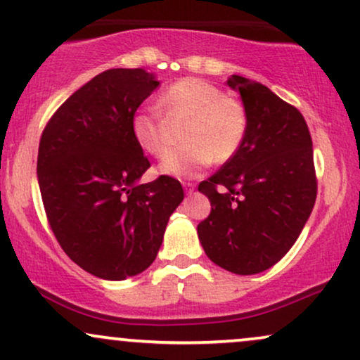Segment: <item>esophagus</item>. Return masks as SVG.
<instances>
[{"label": "esophagus", "instance_id": "obj_1", "mask_svg": "<svg viewBox=\"0 0 360 360\" xmlns=\"http://www.w3.org/2000/svg\"><path fill=\"white\" fill-rule=\"evenodd\" d=\"M184 188H185V192L187 193H192L193 192V184H190V181H184Z\"/></svg>", "mask_w": 360, "mask_h": 360}]
</instances>
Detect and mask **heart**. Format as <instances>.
I'll list each match as a JSON object with an SVG mask.
<instances>
[{
	"mask_svg": "<svg viewBox=\"0 0 360 360\" xmlns=\"http://www.w3.org/2000/svg\"><path fill=\"white\" fill-rule=\"evenodd\" d=\"M170 116H188L184 139L187 145L170 151L160 172L173 179H190L214 162H227L239 151L246 138L248 114L234 97L226 96L207 80L188 77L172 84L162 96ZM131 134L148 155L160 158L168 150V129L156 109H138L131 117Z\"/></svg>",
	"mask_w": 360,
	"mask_h": 360,
	"instance_id": "obj_1",
	"label": "heart"
}]
</instances>
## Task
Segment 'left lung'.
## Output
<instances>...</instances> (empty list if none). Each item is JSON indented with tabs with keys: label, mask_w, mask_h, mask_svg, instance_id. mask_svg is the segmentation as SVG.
I'll list each match as a JSON object with an SVG mask.
<instances>
[{
	"label": "left lung",
	"mask_w": 360,
	"mask_h": 360,
	"mask_svg": "<svg viewBox=\"0 0 360 360\" xmlns=\"http://www.w3.org/2000/svg\"><path fill=\"white\" fill-rule=\"evenodd\" d=\"M248 114L239 151L198 192L209 217L197 226L205 255L236 274L266 271L290 251L316 198L314 148L305 117L263 84L231 75Z\"/></svg>",
	"instance_id": "8db88e82"
}]
</instances>
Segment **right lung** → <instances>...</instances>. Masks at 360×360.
<instances>
[{
	"instance_id": "obj_1",
	"label": "right lung",
	"mask_w": 360,
	"mask_h": 360,
	"mask_svg": "<svg viewBox=\"0 0 360 360\" xmlns=\"http://www.w3.org/2000/svg\"><path fill=\"white\" fill-rule=\"evenodd\" d=\"M160 86L143 69H111L75 91L46 122L37 175L45 214L65 255L97 278L121 281L155 261L180 181L139 179L150 162L131 117Z\"/></svg>"
}]
</instances>
